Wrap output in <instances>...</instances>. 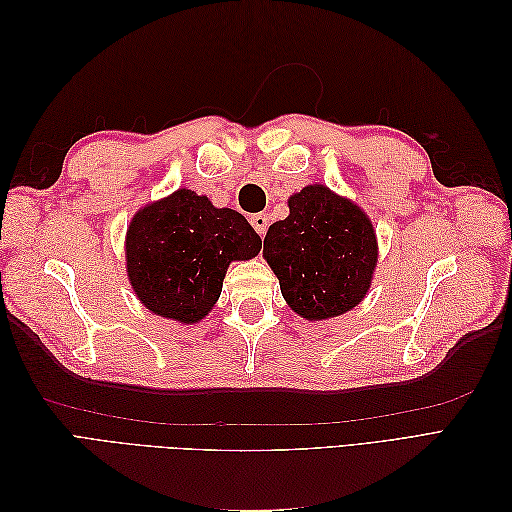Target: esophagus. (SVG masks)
<instances>
[{"label":"esophagus","instance_id":"esophagus-1","mask_svg":"<svg viewBox=\"0 0 512 512\" xmlns=\"http://www.w3.org/2000/svg\"><path fill=\"white\" fill-rule=\"evenodd\" d=\"M252 226H254V230L258 232L260 237H265V232H267V228H269V215H267V213H256V215H252Z\"/></svg>","mask_w":512,"mask_h":512}]
</instances>
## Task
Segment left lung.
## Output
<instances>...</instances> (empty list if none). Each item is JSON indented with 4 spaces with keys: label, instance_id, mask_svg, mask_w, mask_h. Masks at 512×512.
Here are the masks:
<instances>
[{
    "label": "left lung",
    "instance_id": "8db88e82",
    "mask_svg": "<svg viewBox=\"0 0 512 512\" xmlns=\"http://www.w3.org/2000/svg\"><path fill=\"white\" fill-rule=\"evenodd\" d=\"M288 209L286 220L269 226L262 250L288 307L309 322L350 312L365 299L378 265L369 215L322 183L292 194Z\"/></svg>",
    "mask_w": 512,
    "mask_h": 512
}]
</instances>
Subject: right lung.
<instances>
[{
    "label": "right lung",
    "mask_w": 512,
    "mask_h": 512,
    "mask_svg": "<svg viewBox=\"0 0 512 512\" xmlns=\"http://www.w3.org/2000/svg\"><path fill=\"white\" fill-rule=\"evenodd\" d=\"M123 247L136 299L151 314L196 324L218 303L230 262L258 256L262 241L239 211L179 188L134 213Z\"/></svg>",
    "instance_id": "right-lung-1"
}]
</instances>
